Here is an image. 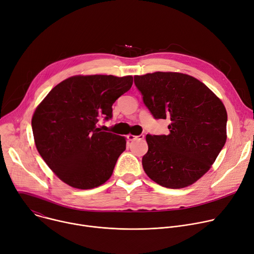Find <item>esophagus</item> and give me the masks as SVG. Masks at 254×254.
<instances>
[{
  "mask_svg": "<svg viewBox=\"0 0 254 254\" xmlns=\"http://www.w3.org/2000/svg\"><path fill=\"white\" fill-rule=\"evenodd\" d=\"M127 138L129 139V140H131V141H133V140H136V139H143L144 138V135L143 134H140V135H132V134H129L128 136H127Z\"/></svg>",
  "mask_w": 254,
  "mask_h": 254,
  "instance_id": "esophagus-1",
  "label": "esophagus"
}]
</instances>
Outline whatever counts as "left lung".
I'll return each instance as SVG.
<instances>
[{
  "instance_id": "obj_1",
  "label": "left lung",
  "mask_w": 254,
  "mask_h": 254,
  "mask_svg": "<svg viewBox=\"0 0 254 254\" xmlns=\"http://www.w3.org/2000/svg\"><path fill=\"white\" fill-rule=\"evenodd\" d=\"M154 119H169L168 135H146L142 166L161 186L178 189L196 182L216 161L227 139V111L206 85L177 72L134 76Z\"/></svg>"
}]
</instances>
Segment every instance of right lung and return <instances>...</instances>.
<instances>
[{"label":"right lung","instance_id":"right-lung-1","mask_svg":"<svg viewBox=\"0 0 254 254\" xmlns=\"http://www.w3.org/2000/svg\"><path fill=\"white\" fill-rule=\"evenodd\" d=\"M132 83V76H73L56 85L36 108L31 120L36 148L69 186L91 189L112 176L126 139L96 124L112 118L113 104Z\"/></svg>","mask_w":254,"mask_h":254}]
</instances>
